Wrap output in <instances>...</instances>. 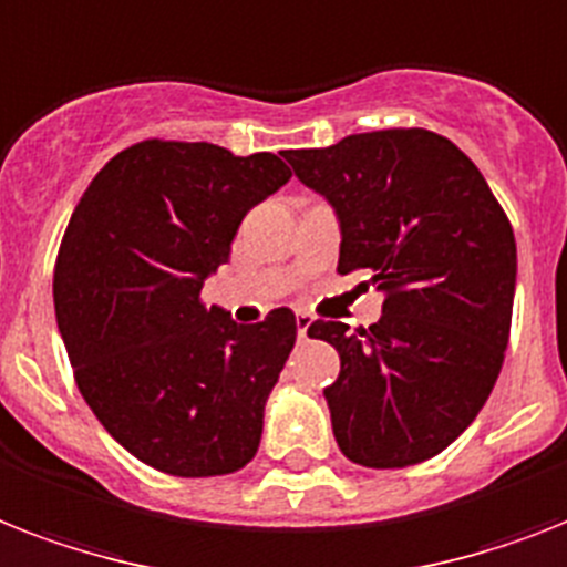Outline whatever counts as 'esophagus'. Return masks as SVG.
<instances>
[{
    "instance_id": "1",
    "label": "esophagus",
    "mask_w": 567,
    "mask_h": 567,
    "mask_svg": "<svg viewBox=\"0 0 567 567\" xmlns=\"http://www.w3.org/2000/svg\"><path fill=\"white\" fill-rule=\"evenodd\" d=\"M308 329H311V315H306V311H297V334H299V340H308Z\"/></svg>"
}]
</instances>
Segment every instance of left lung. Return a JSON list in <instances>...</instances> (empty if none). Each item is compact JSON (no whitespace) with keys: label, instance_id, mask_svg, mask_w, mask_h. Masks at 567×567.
I'll return each mask as SVG.
<instances>
[{"label":"left lung","instance_id":"1","mask_svg":"<svg viewBox=\"0 0 567 567\" xmlns=\"http://www.w3.org/2000/svg\"><path fill=\"white\" fill-rule=\"evenodd\" d=\"M340 220L338 274L367 270L381 320L349 331L315 320L338 349L323 390L340 451L367 468L436 457L466 431L498 381L515 297V236L477 165L425 127L355 133L285 151Z\"/></svg>","mask_w":567,"mask_h":567}]
</instances>
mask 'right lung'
Returning a JSON list of instances; mask_svg holds the SVG:
<instances>
[{
    "label": "right lung",
    "instance_id": "obj_1",
    "mask_svg": "<svg viewBox=\"0 0 567 567\" xmlns=\"http://www.w3.org/2000/svg\"><path fill=\"white\" fill-rule=\"evenodd\" d=\"M291 179L276 154L145 140L78 200L54 261V315L92 413L133 457L177 477L238 472L297 340L291 308L241 326L206 308L241 218Z\"/></svg>",
    "mask_w": 567,
    "mask_h": 567
}]
</instances>
